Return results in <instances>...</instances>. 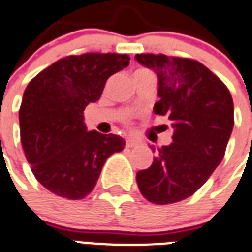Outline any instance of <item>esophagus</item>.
I'll return each mask as SVG.
<instances>
[{"instance_id": "obj_1", "label": "esophagus", "mask_w": 252, "mask_h": 252, "mask_svg": "<svg viewBox=\"0 0 252 252\" xmlns=\"http://www.w3.org/2000/svg\"><path fill=\"white\" fill-rule=\"evenodd\" d=\"M138 145V141H135L133 138H127L126 139V148H134V146H137Z\"/></svg>"}]
</instances>
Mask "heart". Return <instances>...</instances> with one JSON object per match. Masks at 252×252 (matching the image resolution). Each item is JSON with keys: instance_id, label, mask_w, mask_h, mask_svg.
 I'll return each mask as SVG.
<instances>
[{"instance_id": "1", "label": "heart", "mask_w": 252, "mask_h": 252, "mask_svg": "<svg viewBox=\"0 0 252 252\" xmlns=\"http://www.w3.org/2000/svg\"><path fill=\"white\" fill-rule=\"evenodd\" d=\"M142 72H150V71H149V69H145V68H139V69L135 71V73H142Z\"/></svg>"}]
</instances>
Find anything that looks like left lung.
Listing matches in <instances>:
<instances>
[{
	"label": "left lung",
	"instance_id": "left-lung-1",
	"mask_svg": "<svg viewBox=\"0 0 252 252\" xmlns=\"http://www.w3.org/2000/svg\"><path fill=\"white\" fill-rule=\"evenodd\" d=\"M135 59L157 73L154 113L166 115L174 128L169 146H152L153 164L137 173V184L150 203H177L197 192L221 162L234 127L232 96L197 60L162 53H137Z\"/></svg>",
	"mask_w": 252,
	"mask_h": 252
}]
</instances>
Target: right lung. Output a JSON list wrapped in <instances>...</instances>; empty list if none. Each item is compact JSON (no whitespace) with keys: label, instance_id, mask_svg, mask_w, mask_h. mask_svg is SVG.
Listing matches in <instances>:
<instances>
[{"label":"right lung","instance_id":"obj_1","mask_svg":"<svg viewBox=\"0 0 252 252\" xmlns=\"http://www.w3.org/2000/svg\"><path fill=\"white\" fill-rule=\"evenodd\" d=\"M127 53L69 55L43 69L25 88L18 111L24 153L44 188L68 200L94 189L106 159L122 152L115 134L87 131L83 111L107 79L128 65Z\"/></svg>","mask_w":252,"mask_h":252}]
</instances>
